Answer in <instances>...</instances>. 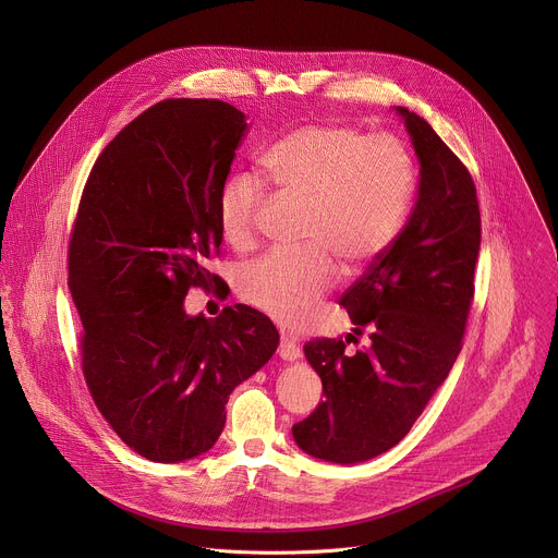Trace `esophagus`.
I'll return each mask as SVG.
<instances>
[{"mask_svg": "<svg viewBox=\"0 0 558 558\" xmlns=\"http://www.w3.org/2000/svg\"><path fill=\"white\" fill-rule=\"evenodd\" d=\"M278 355H280L282 360H287V362H295V360L302 357V349H300L293 340L282 338V340H280V347H278Z\"/></svg>", "mask_w": 558, "mask_h": 558, "instance_id": "obj_1", "label": "esophagus"}]
</instances>
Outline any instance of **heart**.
Segmentation results:
<instances>
[{"label":"heart","instance_id":"obj_1","mask_svg":"<svg viewBox=\"0 0 558 558\" xmlns=\"http://www.w3.org/2000/svg\"><path fill=\"white\" fill-rule=\"evenodd\" d=\"M269 179L306 203L298 254L271 252L241 274V295L282 327H300L333 287L338 267L357 274L397 238L415 192V161L395 134H364L347 123H308L263 156ZM267 185L252 170L231 172L216 201L233 247L252 245Z\"/></svg>","mask_w":558,"mask_h":558}]
</instances>
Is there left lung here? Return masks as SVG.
<instances>
[{
	"label": "left lung",
	"mask_w": 558,
	"mask_h": 558,
	"mask_svg": "<svg viewBox=\"0 0 558 558\" xmlns=\"http://www.w3.org/2000/svg\"><path fill=\"white\" fill-rule=\"evenodd\" d=\"M420 158L415 209L392 245L349 287L340 304L369 329L368 348L315 338L304 355L323 379L325 402L293 424L311 457L360 463L400 444L448 377L474 298L482 216L468 168L415 112L397 108Z\"/></svg>",
	"instance_id": "left-lung-1"
}]
</instances>
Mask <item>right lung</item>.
I'll return each mask as SVG.
<instances>
[{"instance_id":"1","label":"right lung","mask_w":558,"mask_h":558,"mask_svg":"<svg viewBox=\"0 0 558 558\" xmlns=\"http://www.w3.org/2000/svg\"><path fill=\"white\" fill-rule=\"evenodd\" d=\"M247 121L218 99H166L99 154L68 245V287L82 317V368L112 430L141 457L177 463L222 433L231 390L278 349L247 304L185 313L192 287L218 276L216 201Z\"/></svg>"}]
</instances>
